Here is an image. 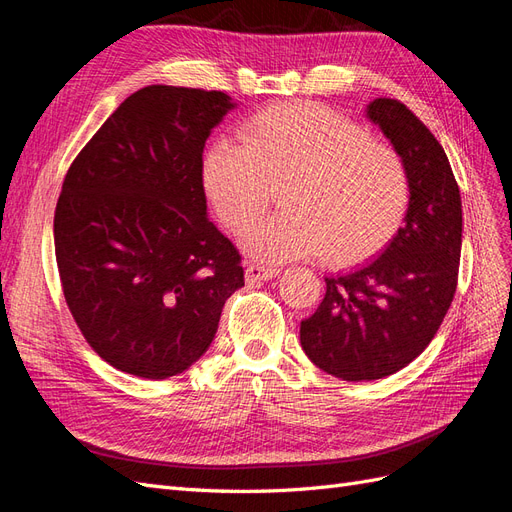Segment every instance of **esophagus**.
<instances>
[{"mask_svg": "<svg viewBox=\"0 0 512 512\" xmlns=\"http://www.w3.org/2000/svg\"><path fill=\"white\" fill-rule=\"evenodd\" d=\"M275 275H280V269L275 267H262V265H250L245 269V280L247 284H256V282H267L273 280Z\"/></svg>", "mask_w": 512, "mask_h": 512, "instance_id": "obj_1", "label": "esophagus"}]
</instances>
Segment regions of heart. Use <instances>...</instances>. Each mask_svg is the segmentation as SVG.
Masks as SVG:
<instances>
[{
	"label": "heart",
	"mask_w": 512,
	"mask_h": 512,
	"mask_svg": "<svg viewBox=\"0 0 512 512\" xmlns=\"http://www.w3.org/2000/svg\"><path fill=\"white\" fill-rule=\"evenodd\" d=\"M203 183L235 235L265 213L271 188L282 185L286 211L247 232L245 250L269 262L322 254L333 267L380 254L404 226L412 198L406 162L393 147L312 102L262 108L243 126L241 143L215 141Z\"/></svg>",
	"instance_id": "heart-1"
}]
</instances>
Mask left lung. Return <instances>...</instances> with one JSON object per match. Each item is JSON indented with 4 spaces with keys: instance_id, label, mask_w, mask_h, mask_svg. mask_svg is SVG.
<instances>
[{
    "instance_id": "left-lung-1",
    "label": "left lung",
    "mask_w": 512,
    "mask_h": 512,
    "mask_svg": "<svg viewBox=\"0 0 512 512\" xmlns=\"http://www.w3.org/2000/svg\"><path fill=\"white\" fill-rule=\"evenodd\" d=\"M410 175V209L382 254L324 277L327 294L301 322L316 367L348 382L380 380L421 354L451 307L461 256V196L442 145L406 104L376 98L365 108Z\"/></svg>"
}]
</instances>
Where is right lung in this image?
Returning a JSON list of instances; mask_svg holds the SVG:
<instances>
[{
	"instance_id": "right-lung-1",
	"label": "right lung",
	"mask_w": 512,
	"mask_h": 512,
	"mask_svg": "<svg viewBox=\"0 0 512 512\" xmlns=\"http://www.w3.org/2000/svg\"><path fill=\"white\" fill-rule=\"evenodd\" d=\"M232 108L224 91L138 89L61 185L53 232L66 303L87 344L126 374L166 380L194 365L245 284L203 188L205 143Z\"/></svg>"
}]
</instances>
